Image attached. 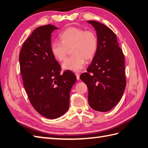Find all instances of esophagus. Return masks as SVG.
<instances>
[{
    "label": "esophagus",
    "instance_id": "esophagus-1",
    "mask_svg": "<svg viewBox=\"0 0 148 148\" xmlns=\"http://www.w3.org/2000/svg\"><path fill=\"white\" fill-rule=\"evenodd\" d=\"M75 75H76V77H77V80H78L79 79H80V74L78 73H75Z\"/></svg>",
    "mask_w": 148,
    "mask_h": 148
}]
</instances>
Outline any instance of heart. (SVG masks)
<instances>
[{
  "instance_id": "obj_1",
  "label": "heart",
  "mask_w": 148,
  "mask_h": 148,
  "mask_svg": "<svg viewBox=\"0 0 148 148\" xmlns=\"http://www.w3.org/2000/svg\"><path fill=\"white\" fill-rule=\"evenodd\" d=\"M61 41L51 43L50 51L53 56L60 62L65 58L68 48H71L73 55L67 58L63 63L64 70L78 71L82 69L85 59L90 60L95 56L98 48V38L92 30L70 27L59 35Z\"/></svg>"
}]
</instances>
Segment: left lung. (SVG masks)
<instances>
[{
  "instance_id": "obj_1",
  "label": "left lung",
  "mask_w": 148,
  "mask_h": 148,
  "mask_svg": "<svg viewBox=\"0 0 148 148\" xmlns=\"http://www.w3.org/2000/svg\"><path fill=\"white\" fill-rule=\"evenodd\" d=\"M87 22L97 31L98 48L87 72L80 78L87 86L89 106L97 111L107 112L117 105L125 90L124 55L109 27L97 21Z\"/></svg>"
}]
</instances>
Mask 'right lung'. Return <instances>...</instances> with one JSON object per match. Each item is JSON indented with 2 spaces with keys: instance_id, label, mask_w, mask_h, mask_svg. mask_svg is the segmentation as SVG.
<instances>
[{
  "instance_id": "add662e5",
  "label": "right lung",
  "mask_w": 148,
  "mask_h": 148,
  "mask_svg": "<svg viewBox=\"0 0 148 148\" xmlns=\"http://www.w3.org/2000/svg\"><path fill=\"white\" fill-rule=\"evenodd\" d=\"M51 24L35 29L24 42L19 54L21 76L31 105L39 114L56 119L69 108L70 93L76 82L73 72L61 74V66L50 51Z\"/></svg>"
}]
</instances>
